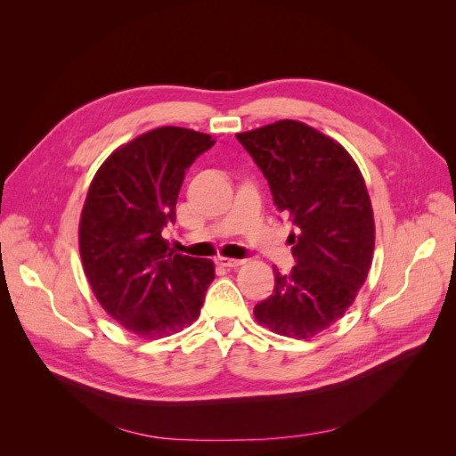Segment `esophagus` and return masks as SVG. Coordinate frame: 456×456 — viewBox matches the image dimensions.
Masks as SVG:
<instances>
[{
    "mask_svg": "<svg viewBox=\"0 0 456 456\" xmlns=\"http://www.w3.org/2000/svg\"><path fill=\"white\" fill-rule=\"evenodd\" d=\"M216 265L224 266V268H238V266L243 265V260H240V258H228V256H218L216 258Z\"/></svg>",
    "mask_w": 456,
    "mask_h": 456,
    "instance_id": "obj_1",
    "label": "esophagus"
}]
</instances>
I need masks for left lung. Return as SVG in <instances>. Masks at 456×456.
<instances>
[{"label": "left lung", "instance_id": "obj_1", "mask_svg": "<svg viewBox=\"0 0 456 456\" xmlns=\"http://www.w3.org/2000/svg\"><path fill=\"white\" fill-rule=\"evenodd\" d=\"M291 220L297 266H273V293L255 306L260 325L289 338H312L344 315L360 291L375 249L367 186L337 141L295 119L236 134Z\"/></svg>", "mask_w": 456, "mask_h": 456}]
</instances>
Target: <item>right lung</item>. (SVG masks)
Returning a JSON list of instances; mask_svg holds the SVG:
<instances>
[{"label": "right lung", "instance_id": "right-lung-1", "mask_svg": "<svg viewBox=\"0 0 456 456\" xmlns=\"http://www.w3.org/2000/svg\"><path fill=\"white\" fill-rule=\"evenodd\" d=\"M209 134L159 127L118 148L96 171L79 220V253L93 293L119 325L144 338L198 320L215 280L209 258L178 255L161 232Z\"/></svg>", "mask_w": 456, "mask_h": 456}]
</instances>
